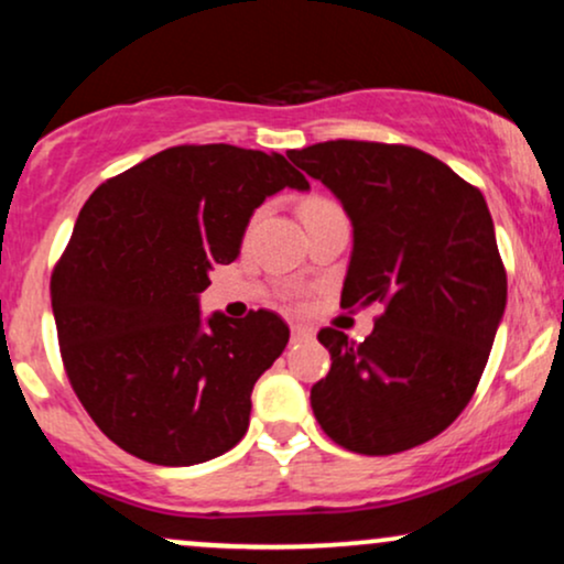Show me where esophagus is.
<instances>
[{
  "label": "esophagus",
  "mask_w": 564,
  "mask_h": 564,
  "mask_svg": "<svg viewBox=\"0 0 564 564\" xmlns=\"http://www.w3.org/2000/svg\"><path fill=\"white\" fill-rule=\"evenodd\" d=\"M304 339H313V328L294 323V326H291V341H304Z\"/></svg>",
  "instance_id": "1"
}]
</instances>
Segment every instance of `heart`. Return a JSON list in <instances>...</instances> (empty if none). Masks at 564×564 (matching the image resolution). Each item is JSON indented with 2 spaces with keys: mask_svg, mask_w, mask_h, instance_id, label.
<instances>
[{
  "mask_svg": "<svg viewBox=\"0 0 564 564\" xmlns=\"http://www.w3.org/2000/svg\"><path fill=\"white\" fill-rule=\"evenodd\" d=\"M332 209H339V206H336L334 200L321 198V196H313V198H307V200H304V204H302V217L318 215V212H332Z\"/></svg>",
  "mask_w": 564,
  "mask_h": 564,
  "instance_id": "heart-1",
  "label": "heart"
}]
</instances>
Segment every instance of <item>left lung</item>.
<instances>
[{"mask_svg": "<svg viewBox=\"0 0 564 564\" xmlns=\"http://www.w3.org/2000/svg\"><path fill=\"white\" fill-rule=\"evenodd\" d=\"M286 156L352 223L341 307H384L364 341L321 328L332 371L310 390L315 419L364 456L416 448L467 408L507 307L488 204L411 145L328 140Z\"/></svg>", "mask_w": 564, "mask_h": 564, "instance_id": "obj_1", "label": "left lung"}]
</instances>
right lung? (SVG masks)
<instances>
[{
    "instance_id": "obj_1",
    "label": "right lung",
    "mask_w": 564,
    "mask_h": 564,
    "mask_svg": "<svg viewBox=\"0 0 564 564\" xmlns=\"http://www.w3.org/2000/svg\"><path fill=\"white\" fill-rule=\"evenodd\" d=\"M310 183L281 153L174 145L106 180L50 281L61 358L102 435L148 464L191 467L249 430L251 390L289 341L270 310L200 318L264 198Z\"/></svg>"
}]
</instances>
